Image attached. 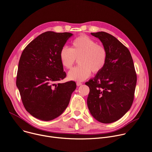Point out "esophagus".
Returning <instances> with one entry per match:
<instances>
[{
	"label": "esophagus",
	"instance_id": "34e87169",
	"mask_svg": "<svg viewBox=\"0 0 152 152\" xmlns=\"http://www.w3.org/2000/svg\"><path fill=\"white\" fill-rule=\"evenodd\" d=\"M81 85H82V83L79 82V81H78V82H77V85L78 86H81Z\"/></svg>",
	"mask_w": 152,
	"mask_h": 152
}]
</instances>
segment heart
Here are the masks:
<instances>
[{
  "mask_svg": "<svg viewBox=\"0 0 152 152\" xmlns=\"http://www.w3.org/2000/svg\"><path fill=\"white\" fill-rule=\"evenodd\" d=\"M60 61L66 69L72 68L77 58L78 66L68 72L70 80L81 81L88 78L91 72L97 73L107 60V51L103 45L86 35H81L71 42V48L64 46L60 53Z\"/></svg>",
  "mask_w": 152,
  "mask_h": 152,
  "instance_id": "b5f03b06",
  "label": "heart"
}]
</instances>
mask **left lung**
<instances>
[{
    "instance_id": "obj_1",
    "label": "left lung",
    "mask_w": 152,
    "mask_h": 152,
    "mask_svg": "<svg viewBox=\"0 0 152 152\" xmlns=\"http://www.w3.org/2000/svg\"><path fill=\"white\" fill-rule=\"evenodd\" d=\"M107 51L105 65L85 84L89 88L87 104L97 121L110 124L118 121L129 110L134 100L137 76L131 53L111 34L91 33Z\"/></svg>"
}]
</instances>
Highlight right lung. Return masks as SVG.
Here are the masks:
<instances>
[{"instance_id":"1","label":"right lung","mask_w":152,"mask_h":152,"mask_svg":"<svg viewBox=\"0 0 152 152\" xmlns=\"http://www.w3.org/2000/svg\"><path fill=\"white\" fill-rule=\"evenodd\" d=\"M72 35L68 32H44L21 54L16 86L27 111L39 120L49 121L60 115L76 89L73 81L56 83L66 77L60 53Z\"/></svg>"}]
</instances>
